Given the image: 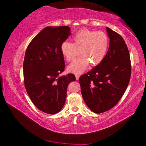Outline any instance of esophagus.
<instances>
[{"instance_id": "obj_1", "label": "esophagus", "mask_w": 146, "mask_h": 146, "mask_svg": "<svg viewBox=\"0 0 146 146\" xmlns=\"http://www.w3.org/2000/svg\"><path fill=\"white\" fill-rule=\"evenodd\" d=\"M75 77H76V80H79V78H80V75H79V74H76Z\"/></svg>"}]
</instances>
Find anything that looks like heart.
Wrapping results in <instances>:
<instances>
[{"label": "heart", "instance_id": "obj_1", "mask_svg": "<svg viewBox=\"0 0 146 146\" xmlns=\"http://www.w3.org/2000/svg\"><path fill=\"white\" fill-rule=\"evenodd\" d=\"M73 43L64 41L61 45V52L68 62L73 60L78 54L80 56L68 66L70 73H83L88 66L90 62L93 66L103 60L108 47V37L101 31H93L83 29L73 36Z\"/></svg>", "mask_w": 146, "mask_h": 146}]
</instances>
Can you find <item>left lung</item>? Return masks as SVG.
Here are the masks:
<instances>
[{
	"mask_svg": "<svg viewBox=\"0 0 146 146\" xmlns=\"http://www.w3.org/2000/svg\"><path fill=\"white\" fill-rule=\"evenodd\" d=\"M110 46L100 64L79 78L83 100L95 113L113 108L123 96L129 82L131 60L127 46L117 33L106 27Z\"/></svg>",
	"mask_w": 146,
	"mask_h": 146,
	"instance_id": "1",
	"label": "left lung"
}]
</instances>
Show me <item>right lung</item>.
<instances>
[{"mask_svg":"<svg viewBox=\"0 0 146 146\" xmlns=\"http://www.w3.org/2000/svg\"><path fill=\"white\" fill-rule=\"evenodd\" d=\"M68 26L46 27L27 47L23 64L24 84L30 100L38 110L54 114L65 104L67 87L74 74L60 76L65 70L61 45L70 34Z\"/></svg>","mask_w":146,"mask_h":146,"instance_id":"obj_1","label":"right lung"}]
</instances>
